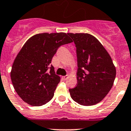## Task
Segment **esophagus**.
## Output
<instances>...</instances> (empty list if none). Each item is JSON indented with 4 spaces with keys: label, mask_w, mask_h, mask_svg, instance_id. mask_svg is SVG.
I'll return each instance as SVG.
<instances>
[{
    "label": "esophagus",
    "mask_w": 131,
    "mask_h": 131,
    "mask_svg": "<svg viewBox=\"0 0 131 131\" xmlns=\"http://www.w3.org/2000/svg\"><path fill=\"white\" fill-rule=\"evenodd\" d=\"M68 78H69V76H68V75H66V76H63V77H62V78L64 80H66Z\"/></svg>",
    "instance_id": "obj_1"
}]
</instances>
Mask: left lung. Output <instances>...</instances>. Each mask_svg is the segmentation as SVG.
Returning a JSON list of instances; mask_svg holds the SVG:
<instances>
[{
  "instance_id": "obj_1",
  "label": "left lung",
  "mask_w": 131,
  "mask_h": 131,
  "mask_svg": "<svg viewBox=\"0 0 131 131\" xmlns=\"http://www.w3.org/2000/svg\"><path fill=\"white\" fill-rule=\"evenodd\" d=\"M77 47V85L69 89L74 102L90 106L100 102L113 85L116 69L104 47L89 34H68Z\"/></svg>"
}]
</instances>
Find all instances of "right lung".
Segmentation results:
<instances>
[{"label": "right lung", "instance_id": "obj_1", "mask_svg": "<svg viewBox=\"0 0 131 131\" xmlns=\"http://www.w3.org/2000/svg\"><path fill=\"white\" fill-rule=\"evenodd\" d=\"M72 40L67 34L42 33L34 35L23 45L10 72L12 84L24 102L41 106L53 98L61 78L51 65L58 48Z\"/></svg>", "mask_w": 131, "mask_h": 131}]
</instances>
